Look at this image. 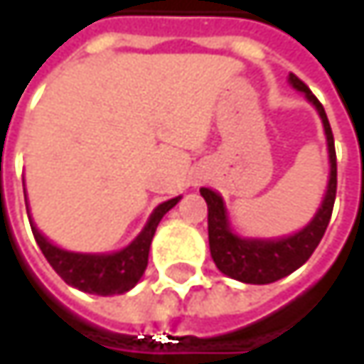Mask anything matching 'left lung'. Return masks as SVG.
Here are the masks:
<instances>
[{"instance_id":"obj_1","label":"left lung","mask_w":364,"mask_h":364,"mask_svg":"<svg viewBox=\"0 0 364 364\" xmlns=\"http://www.w3.org/2000/svg\"><path fill=\"white\" fill-rule=\"evenodd\" d=\"M289 82L293 84V88L304 92L306 99L316 107L321 119H323V126H325V134H327L331 175H328L325 200H323L318 213L314 215V219L301 232L287 236V238H278V240L240 238L230 230L228 213H225L221 196L208 187L200 189V193L208 206V245H210L213 261L225 276L247 282V284H269V282H276V280L293 274L297 267H301L316 251L318 242L323 240L328 221H331L333 204H335L337 158H335V141H333V132H331V124H328L325 107L295 73H289Z\"/></svg>"}]
</instances>
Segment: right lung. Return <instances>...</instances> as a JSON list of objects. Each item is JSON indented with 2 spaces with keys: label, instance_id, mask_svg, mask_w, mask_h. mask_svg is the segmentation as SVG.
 <instances>
[{
  "label": "right lung",
  "instance_id": "1",
  "mask_svg": "<svg viewBox=\"0 0 364 364\" xmlns=\"http://www.w3.org/2000/svg\"><path fill=\"white\" fill-rule=\"evenodd\" d=\"M181 200L173 198L162 202L149 217L145 230L122 251L111 255H88V253H71V251H63L58 247H54L52 242H48L33 225L31 221V230L36 236L37 247L41 249L43 257L48 259V263L52 265V269L71 287L84 291V293H92V295H122L126 291H130L143 276L145 267H147V257H149V247L156 234L158 223L162 221V217Z\"/></svg>",
  "mask_w": 364,
  "mask_h": 364
}]
</instances>
